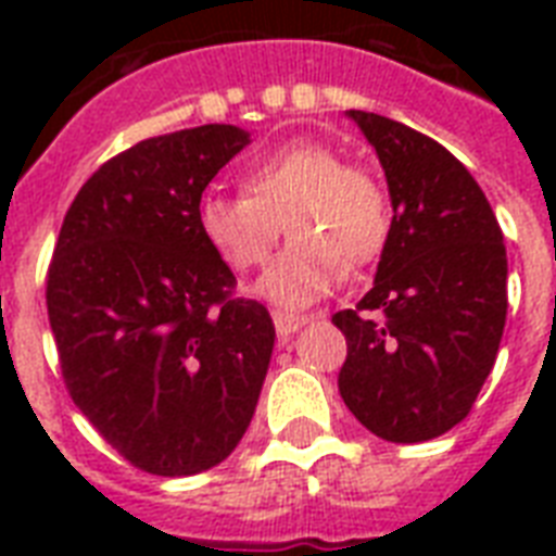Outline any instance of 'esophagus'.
Segmentation results:
<instances>
[{
    "label": "esophagus",
    "instance_id": "obj_1",
    "mask_svg": "<svg viewBox=\"0 0 556 556\" xmlns=\"http://www.w3.org/2000/svg\"><path fill=\"white\" fill-rule=\"evenodd\" d=\"M308 323V317L303 314H288V312H274V326H277L279 338H291L294 331H300Z\"/></svg>",
    "mask_w": 556,
    "mask_h": 556
}]
</instances>
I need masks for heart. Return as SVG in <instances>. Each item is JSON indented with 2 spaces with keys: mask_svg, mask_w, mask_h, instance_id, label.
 Returning <instances> with one entry per match:
<instances>
[{
  "mask_svg": "<svg viewBox=\"0 0 556 556\" xmlns=\"http://www.w3.org/2000/svg\"><path fill=\"white\" fill-rule=\"evenodd\" d=\"M282 222L291 244L256 294L279 308H305L346 277V265L378 260L392 236V204L371 173L346 167L338 152L312 141L253 161L242 192L210 190L195 204L201 239L233 270L262 268Z\"/></svg>",
  "mask_w": 556,
  "mask_h": 556,
  "instance_id": "b5f03b06",
  "label": "heart"
}]
</instances>
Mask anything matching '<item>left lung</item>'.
<instances>
[{"mask_svg":"<svg viewBox=\"0 0 556 556\" xmlns=\"http://www.w3.org/2000/svg\"><path fill=\"white\" fill-rule=\"evenodd\" d=\"M346 115L378 152L395 216L371 291L331 317L349 346L340 395L378 439L430 441L467 418L500 352L508 314L500 222L439 141L375 112Z\"/></svg>","mask_w":556,"mask_h":556,"instance_id":"1","label":"left lung"}]
</instances>
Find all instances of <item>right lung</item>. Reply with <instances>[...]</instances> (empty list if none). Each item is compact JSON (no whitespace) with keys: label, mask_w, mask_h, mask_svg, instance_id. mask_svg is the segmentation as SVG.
<instances>
[{"label":"right lung","mask_w":556,"mask_h":556,"mask_svg":"<svg viewBox=\"0 0 556 556\" xmlns=\"http://www.w3.org/2000/svg\"><path fill=\"white\" fill-rule=\"evenodd\" d=\"M251 143L207 124L135 143L74 195L48 265V320L68 395L152 476H192L242 441L274 323L199 233L195 204Z\"/></svg>","instance_id":"add662e5"}]
</instances>
